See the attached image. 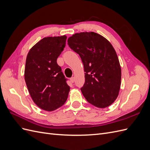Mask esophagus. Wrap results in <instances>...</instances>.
Segmentation results:
<instances>
[{
  "instance_id": "1",
  "label": "esophagus",
  "mask_w": 150,
  "mask_h": 150,
  "mask_svg": "<svg viewBox=\"0 0 150 150\" xmlns=\"http://www.w3.org/2000/svg\"><path fill=\"white\" fill-rule=\"evenodd\" d=\"M74 79H75V78H74V77H72V78H71L70 79L71 82L72 83H73L74 82Z\"/></svg>"
}]
</instances>
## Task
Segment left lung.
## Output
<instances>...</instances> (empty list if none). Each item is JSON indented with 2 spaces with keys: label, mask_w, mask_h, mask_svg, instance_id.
<instances>
[{
  "label": "left lung",
  "mask_w": 150,
  "mask_h": 150,
  "mask_svg": "<svg viewBox=\"0 0 150 150\" xmlns=\"http://www.w3.org/2000/svg\"><path fill=\"white\" fill-rule=\"evenodd\" d=\"M67 44L78 53L84 65L85 83L81 92L89 103L106 108L118 96L121 69L118 57L111 44L94 32L72 35Z\"/></svg>",
  "instance_id": "obj_1"
}]
</instances>
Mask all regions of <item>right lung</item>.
I'll use <instances>...</instances> for the list:
<instances>
[{"instance_id": "right-lung-1", "label": "right lung", "mask_w": 150, "mask_h": 150, "mask_svg": "<svg viewBox=\"0 0 150 150\" xmlns=\"http://www.w3.org/2000/svg\"><path fill=\"white\" fill-rule=\"evenodd\" d=\"M66 35L44 38L27 56L24 78L30 96L42 110H56L66 101L67 85L57 59L66 46Z\"/></svg>"}]
</instances>
